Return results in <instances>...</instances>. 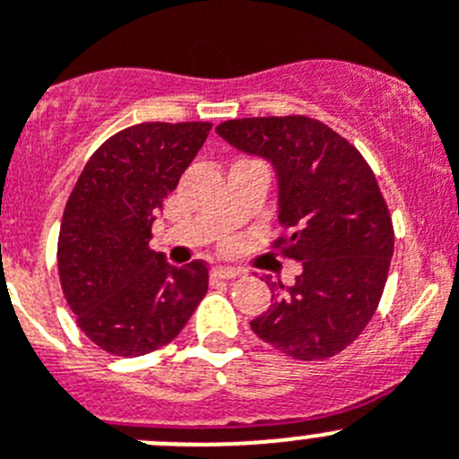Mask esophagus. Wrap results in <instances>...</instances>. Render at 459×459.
<instances>
[{"instance_id":"1","label":"esophagus","mask_w":459,"mask_h":459,"mask_svg":"<svg viewBox=\"0 0 459 459\" xmlns=\"http://www.w3.org/2000/svg\"><path fill=\"white\" fill-rule=\"evenodd\" d=\"M210 276L215 278V281H230V278L238 276V272L229 267H215L212 272H210Z\"/></svg>"}]
</instances>
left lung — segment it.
<instances>
[{"label":"left lung","mask_w":459,"mask_h":459,"mask_svg":"<svg viewBox=\"0 0 459 459\" xmlns=\"http://www.w3.org/2000/svg\"><path fill=\"white\" fill-rule=\"evenodd\" d=\"M217 133L272 162L278 221L290 229L273 247L303 264L290 288L272 282V306L251 328L290 358L340 353L374 316L394 254L374 171L349 140L306 115L229 119Z\"/></svg>","instance_id":"8db88e82"}]
</instances>
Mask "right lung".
Instances as JSON below:
<instances>
[{
    "mask_svg": "<svg viewBox=\"0 0 459 459\" xmlns=\"http://www.w3.org/2000/svg\"><path fill=\"white\" fill-rule=\"evenodd\" d=\"M212 124L144 122L92 153L67 199L58 276L79 328L106 353L169 344L208 292L201 260L174 267L149 249L156 210L178 186Z\"/></svg>",
    "mask_w": 459,
    "mask_h": 459,
    "instance_id": "1",
    "label": "right lung"
}]
</instances>
